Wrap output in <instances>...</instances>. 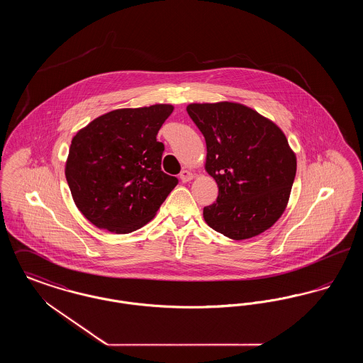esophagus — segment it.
I'll list each match as a JSON object with an SVG mask.
<instances>
[{
    "instance_id": "34e87169",
    "label": "esophagus",
    "mask_w": 363,
    "mask_h": 363,
    "mask_svg": "<svg viewBox=\"0 0 363 363\" xmlns=\"http://www.w3.org/2000/svg\"><path fill=\"white\" fill-rule=\"evenodd\" d=\"M179 178H181V181L182 182H189V181H191L193 179V173L190 172V170H182L181 172V174H179Z\"/></svg>"
}]
</instances>
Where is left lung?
Returning <instances> with one entry per match:
<instances>
[{"label": "left lung", "mask_w": 363, "mask_h": 363, "mask_svg": "<svg viewBox=\"0 0 363 363\" xmlns=\"http://www.w3.org/2000/svg\"><path fill=\"white\" fill-rule=\"evenodd\" d=\"M207 143L206 170L216 181V203L204 207L215 231L242 241L275 225L287 207L296 156L277 123L234 102L186 107Z\"/></svg>", "instance_id": "1"}]
</instances>
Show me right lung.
I'll use <instances>...</instances> for the list:
<instances>
[{"mask_svg": "<svg viewBox=\"0 0 363 363\" xmlns=\"http://www.w3.org/2000/svg\"><path fill=\"white\" fill-rule=\"evenodd\" d=\"M172 104L118 108L72 138L65 177L76 207L92 225L128 234L147 225L178 179L160 169L156 135Z\"/></svg>", "mask_w": 363, "mask_h": 363, "instance_id": "add662e5", "label": "right lung"}]
</instances>
